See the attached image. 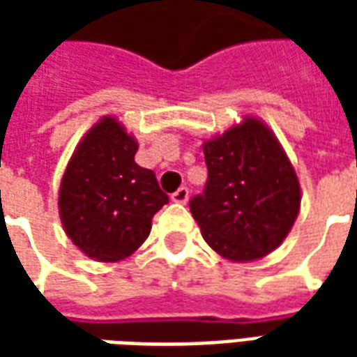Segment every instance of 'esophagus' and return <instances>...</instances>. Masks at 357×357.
<instances>
[{
  "label": "esophagus",
  "mask_w": 357,
  "mask_h": 357,
  "mask_svg": "<svg viewBox=\"0 0 357 357\" xmlns=\"http://www.w3.org/2000/svg\"><path fill=\"white\" fill-rule=\"evenodd\" d=\"M187 199H189V189L187 187H179L178 191L172 193V201L179 202V204H185Z\"/></svg>",
  "instance_id": "34e87169"
}]
</instances>
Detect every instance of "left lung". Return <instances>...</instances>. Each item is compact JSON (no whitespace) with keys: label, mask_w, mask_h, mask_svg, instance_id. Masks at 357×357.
Wrapping results in <instances>:
<instances>
[{"label":"left lung","mask_w":357,"mask_h":357,"mask_svg":"<svg viewBox=\"0 0 357 357\" xmlns=\"http://www.w3.org/2000/svg\"><path fill=\"white\" fill-rule=\"evenodd\" d=\"M202 151L208 179L189 208L204 241L235 262L269 255L300 208L298 178L279 141L260 120L247 118Z\"/></svg>","instance_id":"left-lung-1"}]
</instances>
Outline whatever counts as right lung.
<instances>
[{
	"instance_id": "1",
	"label": "right lung",
	"mask_w": 357,
	"mask_h": 357,
	"mask_svg": "<svg viewBox=\"0 0 357 357\" xmlns=\"http://www.w3.org/2000/svg\"><path fill=\"white\" fill-rule=\"evenodd\" d=\"M137 143L114 118H102L84 137L66 166L59 191V214L66 235L84 255L118 262L141 247L151 220L168 195L153 170L133 156Z\"/></svg>"
}]
</instances>
